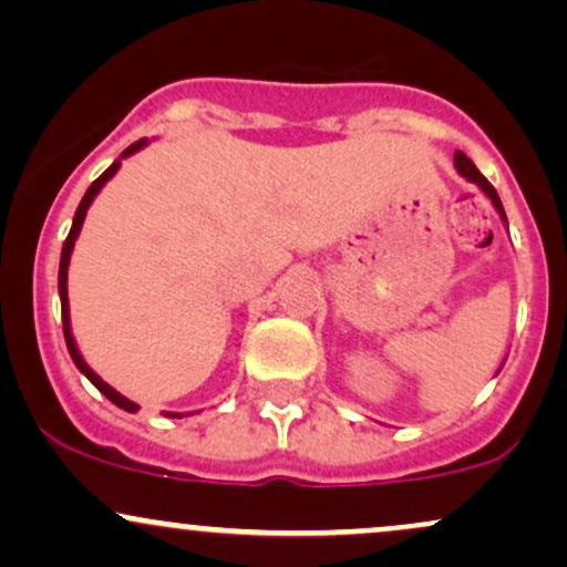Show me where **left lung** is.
Instances as JSON below:
<instances>
[{"instance_id":"8db88e82","label":"left lung","mask_w":567,"mask_h":567,"mask_svg":"<svg viewBox=\"0 0 567 567\" xmlns=\"http://www.w3.org/2000/svg\"><path fill=\"white\" fill-rule=\"evenodd\" d=\"M453 165H455V171H458L461 178H466V181H470V184H477L480 192H483L485 197L493 202V207H496V213H498V216H501V220H504L506 231H509V224H506V213H504V205H501V199H498L496 188H493L491 184H487V178H485L483 173L477 171V167H474V162H472L470 157H466L464 152H455V157H453ZM498 370H501V368H498Z\"/></svg>"}]
</instances>
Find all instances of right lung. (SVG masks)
<instances>
[{"label": "right lung", "instance_id": "right-lung-1", "mask_svg": "<svg viewBox=\"0 0 567 567\" xmlns=\"http://www.w3.org/2000/svg\"><path fill=\"white\" fill-rule=\"evenodd\" d=\"M146 143H148V138H141V141H135L133 146H127L125 152L120 154V159H114L112 165H109L106 171H103V173L97 175V178L93 181V186H90L87 192H84V197H82V202H80V207H76V213H74V224H71V231H69L66 243H63V250H61V266H58V296H61L63 338H66V347H69V354H71V360H74V365L80 368V373H82V375H87V381L93 383V386L97 389V392H101L103 396H106V400H112L116 408L127 410V413H135V410H138V405H135L133 400H127L125 394H120V392H116L114 386H109V383L103 381L101 375H97L95 370L87 365V362H84L82 351L76 349L74 333H71V317H69V261H71V252H74V243H76V237H80V231H82L84 216H87L90 205H93V199L97 197V192H101V188L106 186L109 181L114 178L116 171H120V167H122V159L133 157V154H135V152H141V148L146 146ZM165 415H167V419H184V413H165ZM186 415H192V413H186Z\"/></svg>", "mask_w": 567, "mask_h": 567}]
</instances>
